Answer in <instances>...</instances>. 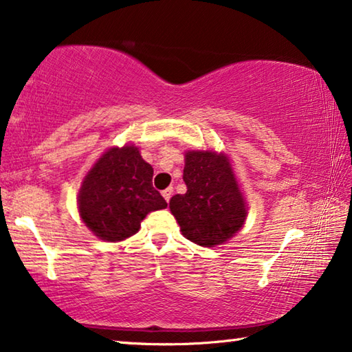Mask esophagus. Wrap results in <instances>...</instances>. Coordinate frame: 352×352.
<instances>
[{
	"label": "esophagus",
	"mask_w": 352,
	"mask_h": 352,
	"mask_svg": "<svg viewBox=\"0 0 352 352\" xmlns=\"http://www.w3.org/2000/svg\"><path fill=\"white\" fill-rule=\"evenodd\" d=\"M172 192H174V188H172V186H169V188H167V190L162 191V197L166 199V202H169V201H170Z\"/></svg>",
	"instance_id": "34e87169"
}]
</instances>
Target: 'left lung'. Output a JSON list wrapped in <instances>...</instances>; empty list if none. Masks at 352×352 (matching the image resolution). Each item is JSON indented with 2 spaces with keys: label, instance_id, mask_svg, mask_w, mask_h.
<instances>
[{
  "label": "left lung",
  "instance_id": "1",
  "mask_svg": "<svg viewBox=\"0 0 352 352\" xmlns=\"http://www.w3.org/2000/svg\"><path fill=\"white\" fill-rule=\"evenodd\" d=\"M183 180L186 192L175 194L169 208L188 240L214 246L239 232L248 212L226 155L186 151Z\"/></svg>",
  "mask_w": 352,
  "mask_h": 352
}]
</instances>
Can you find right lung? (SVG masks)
<instances>
[{
    "instance_id": "right-lung-1",
    "label": "right lung",
    "mask_w": 352,
    "mask_h": 352,
    "mask_svg": "<svg viewBox=\"0 0 352 352\" xmlns=\"http://www.w3.org/2000/svg\"><path fill=\"white\" fill-rule=\"evenodd\" d=\"M153 167L139 148H109L88 172L78 191V213L85 226L106 242L134 235L150 212L167 207L151 185Z\"/></svg>"
}]
</instances>
